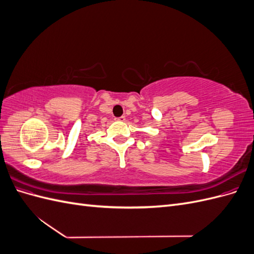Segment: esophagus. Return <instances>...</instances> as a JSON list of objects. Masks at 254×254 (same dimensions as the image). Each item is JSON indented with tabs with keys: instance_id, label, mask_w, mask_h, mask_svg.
I'll use <instances>...</instances> for the list:
<instances>
[{
	"instance_id": "esophagus-1",
	"label": "esophagus",
	"mask_w": 254,
	"mask_h": 254,
	"mask_svg": "<svg viewBox=\"0 0 254 254\" xmlns=\"http://www.w3.org/2000/svg\"><path fill=\"white\" fill-rule=\"evenodd\" d=\"M126 120V118L124 117V115H122V117L120 118H115V121H119V122H124Z\"/></svg>"
}]
</instances>
